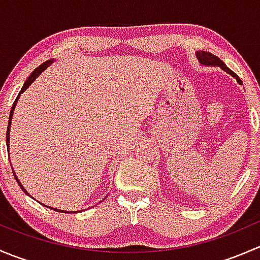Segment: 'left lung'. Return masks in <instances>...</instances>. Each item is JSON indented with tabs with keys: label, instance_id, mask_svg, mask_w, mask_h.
<instances>
[{
	"label": "left lung",
	"instance_id": "8db88e82",
	"mask_svg": "<svg viewBox=\"0 0 260 260\" xmlns=\"http://www.w3.org/2000/svg\"><path fill=\"white\" fill-rule=\"evenodd\" d=\"M196 56H198L199 61L201 62V64L204 65H215V67H220L222 70H225V72L228 73V74L233 75V77L235 78V79L238 80V83L239 84H243L242 80H240V78L238 77L237 74H235L233 70H230L229 68L226 67V65L224 64V62L221 61V60L219 59L217 56H215V55H212L211 52H208V51H198L196 52Z\"/></svg>",
	"mask_w": 260,
	"mask_h": 260
}]
</instances>
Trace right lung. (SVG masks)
<instances>
[{
  "label": "right lung",
  "mask_w": 260,
  "mask_h": 260,
  "mask_svg": "<svg viewBox=\"0 0 260 260\" xmlns=\"http://www.w3.org/2000/svg\"><path fill=\"white\" fill-rule=\"evenodd\" d=\"M52 62V60H48V61H45L44 62V64H41L40 67L39 68H36L35 70H34L32 73H31V75L30 77L27 78V80L25 81V84H23V86L22 88H21V93H22V91H25L26 89L28 88V86H30V84L32 83L34 80L36 79V78L39 77V75L41 74V72H43V70H45L46 68L49 67L50 64H51ZM21 93H18V95H17V98H16V101H15V103H14V106H12V108H11V113H10V118H9V125H7V133H6V143H7V147H9V142H10V128H11V120H12V114H14V109H15V106H16V102H17V99H18V96H20V94ZM12 174H14V176H15V179H16V181H17V183L18 185H20V187H21V190L23 191V192L25 193H27V191L25 190V188H23V186L21 185L20 183V181H18V179H17V176L16 175H15V172H14V170H12ZM28 195V193H27ZM55 211H62V210H56V209H54ZM64 212H67V211H64Z\"/></svg>",
  "instance_id": "right-lung-1"
}]
</instances>
